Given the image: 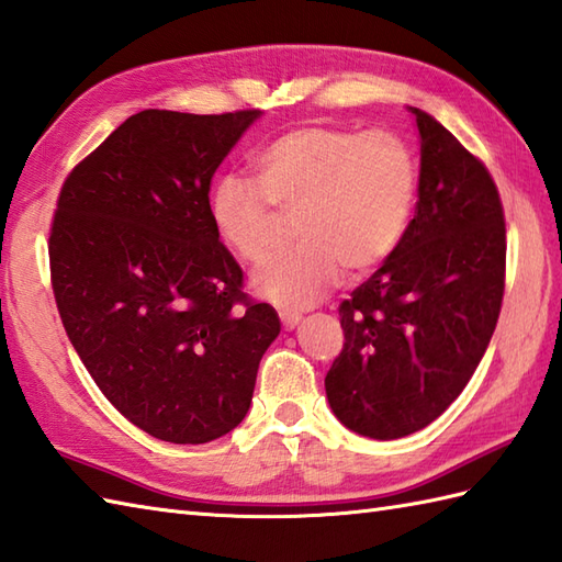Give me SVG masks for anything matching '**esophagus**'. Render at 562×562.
<instances>
[{
  "mask_svg": "<svg viewBox=\"0 0 562 562\" xmlns=\"http://www.w3.org/2000/svg\"><path fill=\"white\" fill-rule=\"evenodd\" d=\"M303 319V315L301 313H281V324H283V329H295V324Z\"/></svg>",
  "mask_w": 562,
  "mask_h": 562,
  "instance_id": "34e87169",
  "label": "esophagus"
}]
</instances>
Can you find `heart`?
I'll return each instance as SVG.
<instances>
[{"mask_svg":"<svg viewBox=\"0 0 562 562\" xmlns=\"http://www.w3.org/2000/svg\"><path fill=\"white\" fill-rule=\"evenodd\" d=\"M252 168L259 188L235 172L214 182L209 216L235 255L259 265L277 243L279 214H295L301 243L252 279L281 310L315 305L341 269L353 277L378 269L404 238L416 204V156L386 130L303 124L261 146Z\"/></svg>","mask_w":562,"mask_h":562,"instance_id":"1","label":"heart"}]
</instances>
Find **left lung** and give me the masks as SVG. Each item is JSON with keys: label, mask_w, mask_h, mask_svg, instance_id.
<instances>
[{"label": "left lung", "mask_w": 562, "mask_h": 562, "mask_svg": "<svg viewBox=\"0 0 562 562\" xmlns=\"http://www.w3.org/2000/svg\"><path fill=\"white\" fill-rule=\"evenodd\" d=\"M420 134L416 216L392 257L339 305L344 348L324 390L348 430L396 440L464 390L505 293V214L488 168L411 108Z\"/></svg>", "instance_id": "1"}]
</instances>
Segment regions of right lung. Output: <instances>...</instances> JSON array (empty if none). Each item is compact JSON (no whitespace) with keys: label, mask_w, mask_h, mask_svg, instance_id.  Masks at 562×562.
<instances>
[{"label":"right lung","mask_w":562,"mask_h":562,"mask_svg":"<svg viewBox=\"0 0 562 562\" xmlns=\"http://www.w3.org/2000/svg\"><path fill=\"white\" fill-rule=\"evenodd\" d=\"M259 115L142 110L61 184L47 245L61 324L108 402L158 440L238 426L281 331L209 216L211 178Z\"/></svg>","instance_id":"right-lung-1"}]
</instances>
